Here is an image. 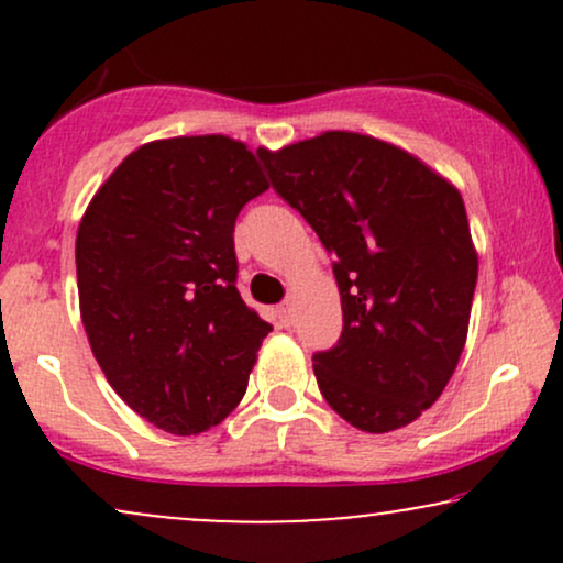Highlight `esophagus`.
Here are the masks:
<instances>
[{"mask_svg": "<svg viewBox=\"0 0 563 563\" xmlns=\"http://www.w3.org/2000/svg\"><path fill=\"white\" fill-rule=\"evenodd\" d=\"M277 314H280V322H283V325H294V314H296L294 303L286 301V303H283L280 309H277Z\"/></svg>", "mask_w": 563, "mask_h": 563, "instance_id": "obj_1", "label": "esophagus"}]
</instances>
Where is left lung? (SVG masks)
Returning <instances> with one entry per match:
<instances>
[{
    "label": "left lung",
    "mask_w": 563,
    "mask_h": 563,
    "mask_svg": "<svg viewBox=\"0 0 563 563\" xmlns=\"http://www.w3.org/2000/svg\"><path fill=\"white\" fill-rule=\"evenodd\" d=\"M256 153L335 256L344 331L312 357L322 397L367 434L402 429L437 402L466 346L479 256L461 192L360 132Z\"/></svg>",
    "instance_id": "obj_1"
}]
</instances>
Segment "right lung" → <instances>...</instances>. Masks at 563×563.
<instances>
[{
  "mask_svg": "<svg viewBox=\"0 0 563 563\" xmlns=\"http://www.w3.org/2000/svg\"><path fill=\"white\" fill-rule=\"evenodd\" d=\"M269 183L241 140H153L115 166L76 232L84 331L108 384L177 437L235 410L273 331L235 288L232 232Z\"/></svg>",
  "mask_w": 563,
  "mask_h": 563,
  "instance_id": "right-lung-1",
  "label": "right lung"
}]
</instances>
